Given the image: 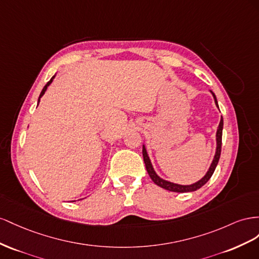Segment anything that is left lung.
I'll return each mask as SVG.
<instances>
[{"label": "left lung", "mask_w": 259, "mask_h": 259, "mask_svg": "<svg viewBox=\"0 0 259 259\" xmlns=\"http://www.w3.org/2000/svg\"><path fill=\"white\" fill-rule=\"evenodd\" d=\"M212 93V92H211ZM213 95V99H215V103L216 105L218 106V103H217V99L215 97V94L212 93ZM223 128H224V119L223 117H221L220 119V123H219V127H218V130H217V150H216V154H215V157H213V160L211 162V165L208 169L207 174L205 175L204 178H202L199 181H197L196 183L194 184H191V186H180V184H176V183H172V182H169V181H166V180H162L160 179L159 177L155 174L154 169L152 167V164H151V160L149 158V156H147V153H146V150L145 147L143 146V150H142V154H143V159H144V164H145V167H146V170H147V174H149V176L151 177V179L153 180V182L155 184H157L158 187L162 188V189H166L168 191H171V192H178V193H184V192H192V191H196L198 190L199 188H202L204 184L207 182L210 177L212 176L213 171H215V169L217 167V164L219 161V158H220V154H221V144H223Z\"/></svg>", "instance_id": "8db88e82"}]
</instances>
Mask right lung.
Listing matches in <instances>:
<instances>
[{"label":"right lung","instance_id":"obj_1","mask_svg":"<svg viewBox=\"0 0 259 259\" xmlns=\"http://www.w3.org/2000/svg\"><path fill=\"white\" fill-rule=\"evenodd\" d=\"M53 79H54V76L51 78V80L49 81V82H48V83H47L46 85H44V88H43V90H42V91H41V93H40V97H39V101H38V103L40 102V98H41V97H42V95L44 94V92H46V91H47V89H48V87H49V85L51 84V82H52V81H53Z\"/></svg>","mask_w":259,"mask_h":259}]
</instances>
